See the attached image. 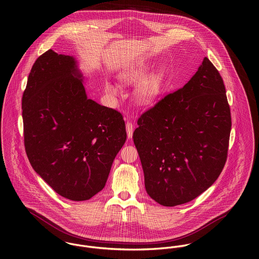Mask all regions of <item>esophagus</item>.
I'll return each instance as SVG.
<instances>
[{"label":"esophagus","instance_id":"1","mask_svg":"<svg viewBox=\"0 0 259 259\" xmlns=\"http://www.w3.org/2000/svg\"><path fill=\"white\" fill-rule=\"evenodd\" d=\"M125 128H126V134L128 139H132L133 134H134V124L131 121H127L125 124Z\"/></svg>","mask_w":259,"mask_h":259}]
</instances>
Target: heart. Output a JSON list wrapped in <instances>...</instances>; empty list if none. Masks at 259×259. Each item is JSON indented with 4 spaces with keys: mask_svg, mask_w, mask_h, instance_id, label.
Masks as SVG:
<instances>
[{
    "mask_svg": "<svg viewBox=\"0 0 259 259\" xmlns=\"http://www.w3.org/2000/svg\"><path fill=\"white\" fill-rule=\"evenodd\" d=\"M146 77H147V74L143 70H134L121 75L120 80L123 83H136V82L143 81ZM106 92L111 97H116L118 95L117 89L111 83L106 84ZM158 93H159V85L155 80L145 81L140 85V88L137 91V95H136L137 102L144 106L150 105L151 103L154 102Z\"/></svg>",
    "mask_w": 259,
    "mask_h": 259,
    "instance_id": "b5f03b06",
    "label": "heart"
}]
</instances>
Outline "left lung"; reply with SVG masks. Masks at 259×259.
Instances as JSON below:
<instances>
[{"instance_id": "obj_1", "label": "left lung", "mask_w": 259, "mask_h": 259, "mask_svg": "<svg viewBox=\"0 0 259 259\" xmlns=\"http://www.w3.org/2000/svg\"><path fill=\"white\" fill-rule=\"evenodd\" d=\"M222 75L205 57L185 85L138 119L134 143L148 195L163 206L186 203L218 180L231 130Z\"/></svg>"}]
</instances>
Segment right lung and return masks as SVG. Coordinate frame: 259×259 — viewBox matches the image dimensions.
Masks as SVG:
<instances>
[{
	"label": "right lung",
	"mask_w": 259,
	"mask_h": 259,
	"mask_svg": "<svg viewBox=\"0 0 259 259\" xmlns=\"http://www.w3.org/2000/svg\"><path fill=\"white\" fill-rule=\"evenodd\" d=\"M73 57L49 50L35 62L22 99L31 165L58 194L87 200L106 185L126 140L120 112L88 99Z\"/></svg>",
	"instance_id": "1"
}]
</instances>
